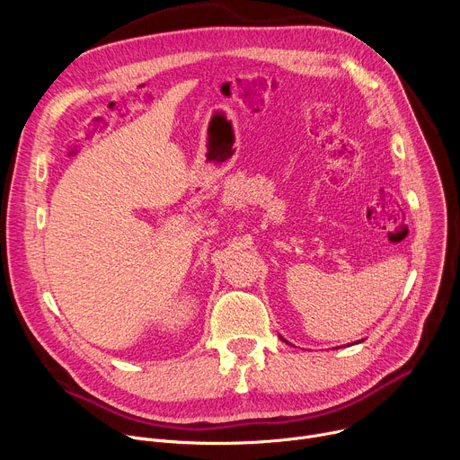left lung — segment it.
<instances>
[{
  "label": "left lung",
  "instance_id": "1",
  "mask_svg": "<svg viewBox=\"0 0 460 460\" xmlns=\"http://www.w3.org/2000/svg\"><path fill=\"white\" fill-rule=\"evenodd\" d=\"M281 340H283V337H281ZM283 341H285V340H283ZM285 343H287V341H285Z\"/></svg>",
  "mask_w": 460,
  "mask_h": 460
}]
</instances>
